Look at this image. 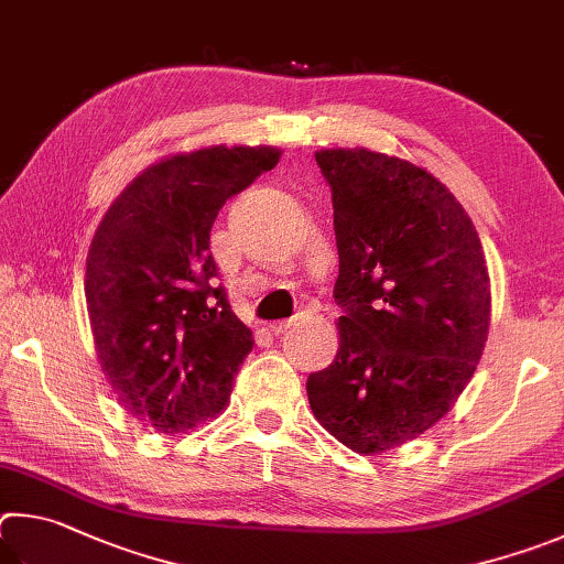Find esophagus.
<instances>
[{"label":"esophagus","mask_w":564,"mask_h":564,"mask_svg":"<svg viewBox=\"0 0 564 564\" xmlns=\"http://www.w3.org/2000/svg\"><path fill=\"white\" fill-rule=\"evenodd\" d=\"M302 317H310V314H307V312H300V314H297V317H294V319H282V322H272V324H270V332H272V334H282V332H288V329L292 327V324H294V322H297V319H302Z\"/></svg>","instance_id":"1"}]
</instances>
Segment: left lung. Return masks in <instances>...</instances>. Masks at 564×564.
I'll return each mask as SVG.
<instances>
[{
  "label": "left lung",
  "mask_w": 564,
  "mask_h": 564,
  "mask_svg": "<svg viewBox=\"0 0 564 564\" xmlns=\"http://www.w3.org/2000/svg\"><path fill=\"white\" fill-rule=\"evenodd\" d=\"M332 187L339 351L310 373L314 416L387 453L451 411L482 357L490 276L468 213L438 177L369 148L314 153Z\"/></svg>",
  "instance_id": "8db88e82"
}]
</instances>
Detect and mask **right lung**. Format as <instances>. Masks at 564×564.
<instances>
[{"label": "right lung", "mask_w": 564, "mask_h": 564, "mask_svg": "<svg viewBox=\"0 0 564 564\" xmlns=\"http://www.w3.org/2000/svg\"><path fill=\"white\" fill-rule=\"evenodd\" d=\"M280 155L272 145L171 155L133 177L98 223L84 280L96 357L116 401L158 433L220 413L252 351V332L215 282L210 227Z\"/></svg>", "instance_id": "1"}]
</instances>
